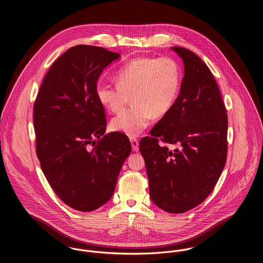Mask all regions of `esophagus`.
Listing matches in <instances>:
<instances>
[{"instance_id": "esophagus-1", "label": "esophagus", "mask_w": 263, "mask_h": 263, "mask_svg": "<svg viewBox=\"0 0 263 263\" xmlns=\"http://www.w3.org/2000/svg\"><path fill=\"white\" fill-rule=\"evenodd\" d=\"M130 141V144H132V148L135 152L139 151V141L136 139V138H130L129 139Z\"/></svg>"}]
</instances>
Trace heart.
I'll return each mask as SVG.
<instances>
[{
    "mask_svg": "<svg viewBox=\"0 0 263 263\" xmlns=\"http://www.w3.org/2000/svg\"><path fill=\"white\" fill-rule=\"evenodd\" d=\"M116 85L99 82L95 94L108 111H121L129 101L133 106L113 117L110 127L128 137H138L154 116L162 117L172 108L180 89L181 71L171 58H137L115 74Z\"/></svg>",
    "mask_w": 263,
    "mask_h": 263,
    "instance_id": "1",
    "label": "heart"
}]
</instances>
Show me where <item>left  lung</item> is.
Here are the masks:
<instances>
[{"instance_id":"8db88e82","label":"left lung","mask_w":263,"mask_h":263,"mask_svg":"<svg viewBox=\"0 0 263 263\" xmlns=\"http://www.w3.org/2000/svg\"><path fill=\"white\" fill-rule=\"evenodd\" d=\"M184 77L172 108L140 142L152 201L172 214L200 204L216 186L228 152V115L209 67L191 50L172 47ZM176 144L174 151L166 145Z\"/></svg>"}]
</instances>
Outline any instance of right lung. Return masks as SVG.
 I'll list each match as a JSON object with an SVG mask.
<instances>
[{"label":"right lung","instance_id":"right-lung-1","mask_svg":"<svg viewBox=\"0 0 263 263\" xmlns=\"http://www.w3.org/2000/svg\"><path fill=\"white\" fill-rule=\"evenodd\" d=\"M120 54L76 45L52 64L33 107L36 155L55 194L69 206L92 212L113 195L132 146L106 132L104 107L95 94L100 74Z\"/></svg>","mask_w":263,"mask_h":263}]
</instances>
